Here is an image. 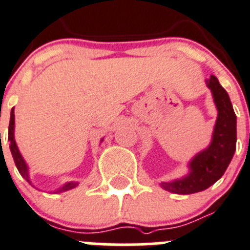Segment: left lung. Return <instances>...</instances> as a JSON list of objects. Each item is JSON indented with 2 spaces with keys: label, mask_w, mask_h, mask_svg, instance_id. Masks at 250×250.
I'll list each match as a JSON object with an SVG mask.
<instances>
[{
  "label": "left lung",
  "mask_w": 250,
  "mask_h": 250,
  "mask_svg": "<svg viewBox=\"0 0 250 250\" xmlns=\"http://www.w3.org/2000/svg\"><path fill=\"white\" fill-rule=\"evenodd\" d=\"M206 83L211 88L218 109L212 142L206 150L193 158L190 163L191 172L186 178L172 183H162V188L170 192L188 195L208 188L225 174L235 151L237 117L229 96L214 75L209 76Z\"/></svg>",
  "instance_id": "obj_1"
}]
</instances>
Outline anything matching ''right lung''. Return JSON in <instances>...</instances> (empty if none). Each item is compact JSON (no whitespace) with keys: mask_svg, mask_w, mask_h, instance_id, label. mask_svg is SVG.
<instances>
[{"mask_svg":"<svg viewBox=\"0 0 250 250\" xmlns=\"http://www.w3.org/2000/svg\"><path fill=\"white\" fill-rule=\"evenodd\" d=\"M13 129H15V108H12L11 111V120H9V125H8V142H9V149H11V153H12L13 160H15V164L17 167L18 171L22 175L23 178L30 184L29 176H28V167L25 165L24 160H23L22 155H21L20 150L17 148V144L15 142V136H13ZM78 185V183H67L65 184L62 188H60L57 192H62V191L70 190V188H74Z\"/></svg>","mask_w":250,"mask_h":250,"instance_id":"add662e5","label":"right lung"}]
</instances>
